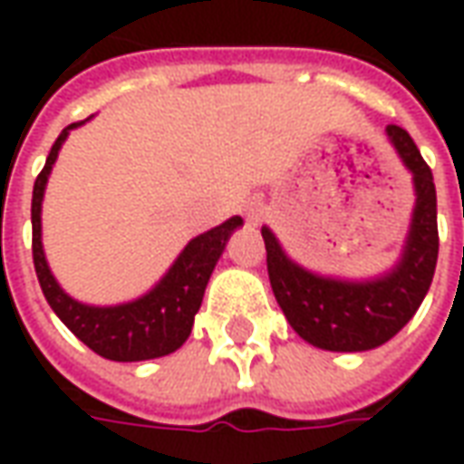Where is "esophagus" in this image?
I'll return each instance as SVG.
<instances>
[{
  "mask_svg": "<svg viewBox=\"0 0 464 464\" xmlns=\"http://www.w3.org/2000/svg\"><path fill=\"white\" fill-rule=\"evenodd\" d=\"M243 213H246V221L248 223H258L263 218V203L248 201L246 203V208H243Z\"/></svg>",
  "mask_w": 464,
  "mask_h": 464,
  "instance_id": "esophagus-1",
  "label": "esophagus"
}]
</instances>
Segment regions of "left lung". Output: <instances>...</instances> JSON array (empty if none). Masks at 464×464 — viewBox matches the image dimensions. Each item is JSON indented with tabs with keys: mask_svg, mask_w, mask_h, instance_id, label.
<instances>
[{
	"mask_svg": "<svg viewBox=\"0 0 464 464\" xmlns=\"http://www.w3.org/2000/svg\"><path fill=\"white\" fill-rule=\"evenodd\" d=\"M385 133L415 186L408 238L390 271L365 281L321 276L288 258L276 233L261 228L273 295L293 331L321 350L362 353L388 343L415 315L435 276L440 241L432 171L405 129L390 123Z\"/></svg>",
	"mask_w": 464,
	"mask_h": 464,
	"instance_id": "8db88e82",
	"label": "left lung"
}]
</instances>
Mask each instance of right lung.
Here are the masks:
<instances>
[{
	"label": "right lung",
	"mask_w": 464,
	"mask_h": 464,
	"mask_svg": "<svg viewBox=\"0 0 464 464\" xmlns=\"http://www.w3.org/2000/svg\"><path fill=\"white\" fill-rule=\"evenodd\" d=\"M82 123L84 121L69 123L64 131L59 133V139L46 156L44 169L34 181L32 256H34L36 278H39L46 303L59 315V321L64 323L84 345L94 350L96 355L116 360V362L163 358L188 341L193 318L201 308L208 278H211L231 233L243 226V218L233 216L211 231L191 238L161 281L136 301L119 303V305H89V303L74 301L56 283L54 273L46 263L44 246H42V201H44L46 181H49V173H52L62 143L66 141L69 131Z\"/></svg>",
	"instance_id": "1"
}]
</instances>
